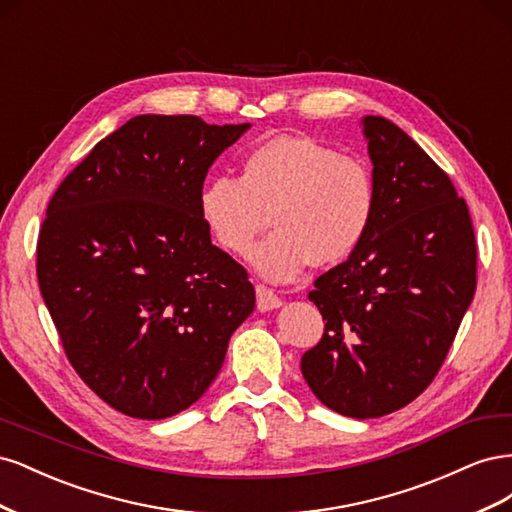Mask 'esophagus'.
Returning <instances> with one entry per match:
<instances>
[{"label": "esophagus", "mask_w": 512, "mask_h": 512, "mask_svg": "<svg viewBox=\"0 0 512 512\" xmlns=\"http://www.w3.org/2000/svg\"><path fill=\"white\" fill-rule=\"evenodd\" d=\"M282 305V299L277 297V292L258 284L256 286V307L260 309V312H271V309H277Z\"/></svg>", "instance_id": "obj_1"}]
</instances>
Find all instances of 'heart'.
Instances as JSON below:
<instances>
[{"instance_id":"b5f03b06","label":"heart","mask_w":512,"mask_h":512,"mask_svg":"<svg viewBox=\"0 0 512 512\" xmlns=\"http://www.w3.org/2000/svg\"><path fill=\"white\" fill-rule=\"evenodd\" d=\"M271 235L252 252L271 282H292L312 265L346 260L365 239L376 211V181L365 160L301 134H280L245 153L239 179L211 177L198 213L222 250L245 256L267 224Z\"/></svg>"}]
</instances>
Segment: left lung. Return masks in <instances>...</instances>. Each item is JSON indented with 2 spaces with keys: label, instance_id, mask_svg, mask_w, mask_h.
Here are the masks:
<instances>
[{
  "label": "left lung",
  "instance_id": "obj_1",
  "mask_svg": "<svg viewBox=\"0 0 512 512\" xmlns=\"http://www.w3.org/2000/svg\"><path fill=\"white\" fill-rule=\"evenodd\" d=\"M376 211L361 245L314 282L324 335L301 359L324 406L378 418L436 378L476 290L466 200L393 121L361 119Z\"/></svg>",
  "mask_w": 512,
  "mask_h": 512
}]
</instances>
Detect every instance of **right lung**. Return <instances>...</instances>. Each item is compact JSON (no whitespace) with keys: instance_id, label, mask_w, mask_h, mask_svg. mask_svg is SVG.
Returning a JSON list of instances; mask_svg holds the SVG:
<instances>
[{"instance_id":"obj_1","label":"right lung","mask_w":512,"mask_h":512,"mask_svg":"<svg viewBox=\"0 0 512 512\" xmlns=\"http://www.w3.org/2000/svg\"><path fill=\"white\" fill-rule=\"evenodd\" d=\"M250 130L138 115L53 194L38 284L76 374L108 406L158 421L203 397L254 312L245 269L211 243L198 194Z\"/></svg>"}]
</instances>
